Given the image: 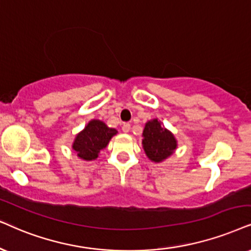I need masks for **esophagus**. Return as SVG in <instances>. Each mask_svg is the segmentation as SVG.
Returning a JSON list of instances; mask_svg holds the SVG:
<instances>
[{"label": "esophagus", "instance_id": "esophagus-1", "mask_svg": "<svg viewBox=\"0 0 251 251\" xmlns=\"http://www.w3.org/2000/svg\"><path fill=\"white\" fill-rule=\"evenodd\" d=\"M122 129H123V132L128 133L129 131H131V124H128V123H124V125H123Z\"/></svg>", "mask_w": 251, "mask_h": 251}]
</instances>
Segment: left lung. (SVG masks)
Masks as SVG:
<instances>
[{
  "label": "left lung",
  "mask_w": 251,
  "mask_h": 251,
  "mask_svg": "<svg viewBox=\"0 0 251 251\" xmlns=\"http://www.w3.org/2000/svg\"><path fill=\"white\" fill-rule=\"evenodd\" d=\"M142 136V147L145 153L149 160L155 163L167 160L177 148L175 136L157 119L146 123Z\"/></svg>",
  "instance_id": "8db88e82"
}]
</instances>
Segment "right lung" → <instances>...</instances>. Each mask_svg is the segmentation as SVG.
<instances>
[{"mask_svg":"<svg viewBox=\"0 0 251 251\" xmlns=\"http://www.w3.org/2000/svg\"><path fill=\"white\" fill-rule=\"evenodd\" d=\"M116 134L117 129L107 127L102 120H90L83 131L75 136L72 147L82 160H96L100 151L109 145L111 138Z\"/></svg>","mask_w":251,"mask_h":251,"instance_id":"obj_1","label":"right lung"}]
</instances>
